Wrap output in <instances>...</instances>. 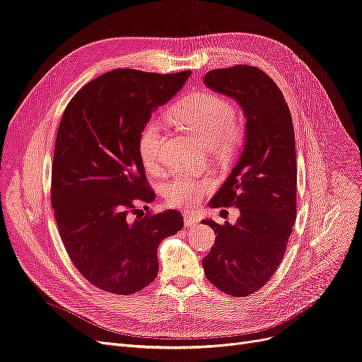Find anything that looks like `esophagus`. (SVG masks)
I'll list each match as a JSON object with an SVG mask.
<instances>
[{
  "label": "esophagus",
  "instance_id": "34e87169",
  "mask_svg": "<svg viewBox=\"0 0 362 362\" xmlns=\"http://www.w3.org/2000/svg\"><path fill=\"white\" fill-rule=\"evenodd\" d=\"M183 219H185V225L188 226V228H189V226H195L198 223L197 215H195V213H191V211H186L183 215Z\"/></svg>",
  "mask_w": 362,
  "mask_h": 362
}]
</instances>
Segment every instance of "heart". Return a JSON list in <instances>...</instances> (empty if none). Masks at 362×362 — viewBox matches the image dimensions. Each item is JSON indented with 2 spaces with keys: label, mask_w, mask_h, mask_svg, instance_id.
I'll return each instance as SVG.
<instances>
[{
  "label": "heart",
  "mask_w": 362,
  "mask_h": 362,
  "mask_svg": "<svg viewBox=\"0 0 362 362\" xmlns=\"http://www.w3.org/2000/svg\"><path fill=\"white\" fill-rule=\"evenodd\" d=\"M170 116L182 129L221 153L231 152L242 137L235 107L216 93H195L174 107ZM139 152L151 173H156L164 164V132L159 120L149 119L141 128ZM210 188V179L182 173L165 183L164 199L170 207L192 209Z\"/></svg>",
  "instance_id": "b5f03b06"
}]
</instances>
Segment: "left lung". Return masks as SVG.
<instances>
[{"label":"left lung","instance_id":"1","mask_svg":"<svg viewBox=\"0 0 362 362\" xmlns=\"http://www.w3.org/2000/svg\"><path fill=\"white\" fill-rule=\"evenodd\" d=\"M204 85L230 97L246 117L245 144L211 209L237 207L234 225L203 223L216 234L203 259L207 279L225 293L246 297L262 288L284 259L297 216V156L289 107L273 80L257 66L211 70Z\"/></svg>","mask_w":362,"mask_h":362}]
</instances>
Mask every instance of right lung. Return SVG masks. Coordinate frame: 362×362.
Returning a JSON list of instances; mask_svg holds the SVG:
<instances>
[{"instance_id":"obj_1","label":"right lung","mask_w":362,"mask_h":362,"mask_svg":"<svg viewBox=\"0 0 362 362\" xmlns=\"http://www.w3.org/2000/svg\"><path fill=\"white\" fill-rule=\"evenodd\" d=\"M189 76L113 70L80 89L62 115L52 207L71 262L103 291L129 296L152 284L159 243L183 228L177 210L130 215L155 199L139 152L141 128Z\"/></svg>"}]
</instances>
